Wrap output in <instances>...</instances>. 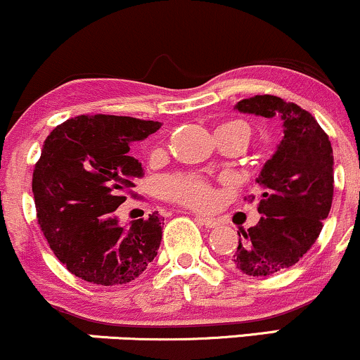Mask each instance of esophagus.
Masks as SVG:
<instances>
[{
	"instance_id": "esophagus-1",
	"label": "esophagus",
	"mask_w": 360,
	"mask_h": 360,
	"mask_svg": "<svg viewBox=\"0 0 360 360\" xmlns=\"http://www.w3.org/2000/svg\"><path fill=\"white\" fill-rule=\"evenodd\" d=\"M195 220L198 222L200 225H205L207 229H213L219 225V220L217 219H212V217H205V215H195Z\"/></svg>"
}]
</instances>
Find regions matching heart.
Returning a JSON list of instances; mask_svg holds the SVG:
<instances>
[{"mask_svg":"<svg viewBox=\"0 0 360 360\" xmlns=\"http://www.w3.org/2000/svg\"><path fill=\"white\" fill-rule=\"evenodd\" d=\"M215 135L231 136L232 140H238L243 147H246L248 141L251 140V126L240 120L227 121L215 129ZM160 191L167 198L191 207H207L212 200V189L200 176H186V174L169 176L162 179Z\"/></svg>","mask_w":360,"mask_h":360,"instance_id":"obj_1","label":"heart"}]
</instances>
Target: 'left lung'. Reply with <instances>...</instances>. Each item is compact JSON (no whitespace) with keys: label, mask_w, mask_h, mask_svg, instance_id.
I'll return each instance as SVG.
<instances>
[{"label":"left lung","mask_w":360,"mask_h":360,"mask_svg":"<svg viewBox=\"0 0 360 360\" xmlns=\"http://www.w3.org/2000/svg\"><path fill=\"white\" fill-rule=\"evenodd\" d=\"M234 109L282 121V140L256 177L262 219L248 231L239 227V246L229 259L240 274L268 276L294 266L318 239L333 200V150L318 121L297 104L256 96Z\"/></svg>","instance_id":"8db88e82"}]
</instances>
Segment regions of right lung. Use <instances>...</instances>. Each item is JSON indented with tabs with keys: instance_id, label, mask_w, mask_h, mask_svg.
I'll return each instance as SVG.
<instances>
[{
	"instance_id": "obj_1",
	"label": "right lung",
	"mask_w": 360,
	"mask_h": 360,
	"mask_svg": "<svg viewBox=\"0 0 360 360\" xmlns=\"http://www.w3.org/2000/svg\"><path fill=\"white\" fill-rule=\"evenodd\" d=\"M160 126L96 114L65 121L46 138L32 179L37 219L56 258L82 280L122 285L157 256L164 217L121 225L114 212L145 174L129 147Z\"/></svg>"
}]
</instances>
